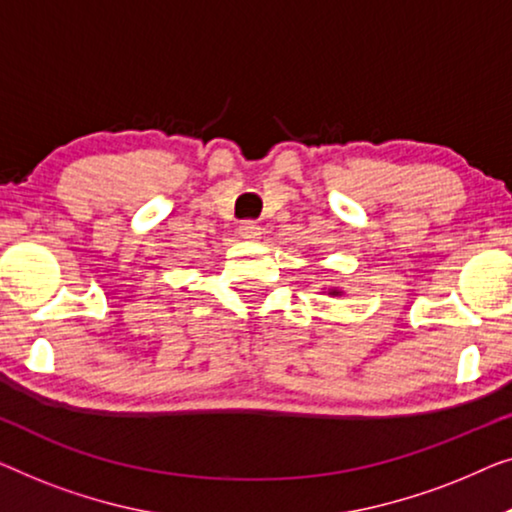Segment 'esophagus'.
<instances>
[{"label": "esophagus", "mask_w": 512, "mask_h": 512, "mask_svg": "<svg viewBox=\"0 0 512 512\" xmlns=\"http://www.w3.org/2000/svg\"><path fill=\"white\" fill-rule=\"evenodd\" d=\"M239 234H241V239L255 241V239H259V225H257V222H253V220L241 222V225H239Z\"/></svg>", "instance_id": "esophagus-1"}]
</instances>
